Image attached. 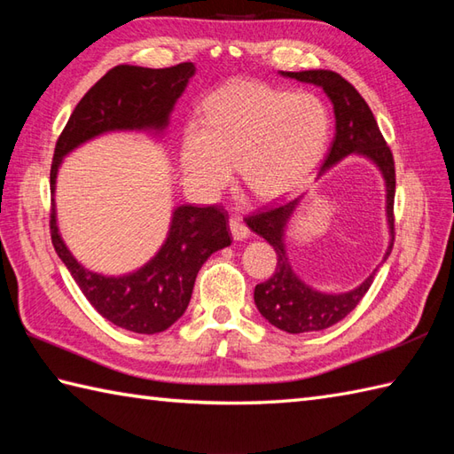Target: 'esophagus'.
Instances as JSON below:
<instances>
[{
    "label": "esophagus",
    "instance_id": "esophagus-1",
    "mask_svg": "<svg viewBox=\"0 0 454 454\" xmlns=\"http://www.w3.org/2000/svg\"><path fill=\"white\" fill-rule=\"evenodd\" d=\"M230 230H232L234 239H246L249 236V228L244 224L242 216L230 218Z\"/></svg>",
    "mask_w": 454,
    "mask_h": 454
}]
</instances>
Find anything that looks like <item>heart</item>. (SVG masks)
I'll list each match as a JSON object with an SVG mask.
<instances>
[{"mask_svg":"<svg viewBox=\"0 0 454 454\" xmlns=\"http://www.w3.org/2000/svg\"><path fill=\"white\" fill-rule=\"evenodd\" d=\"M330 114L312 93H288L262 82H234L205 103V121H191L181 138V166L202 195H216L232 177L263 200L301 189L320 163Z\"/></svg>","mask_w":454,"mask_h":454,"instance_id":"obj_1","label":"heart"}]
</instances>
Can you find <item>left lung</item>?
<instances>
[{
	"label": "left lung",
	"instance_id": "obj_1",
	"mask_svg": "<svg viewBox=\"0 0 454 454\" xmlns=\"http://www.w3.org/2000/svg\"><path fill=\"white\" fill-rule=\"evenodd\" d=\"M285 78L314 83L327 93L333 103L335 113V137L330 152L324 160L322 171L330 169L337 161L349 153H361L372 160L382 171L387 181V216L390 224L392 242L387 259L394 246V192H396V171H394V158L384 140L382 132L376 124L374 114L369 105L361 98L353 85L332 70H304V72H281ZM298 199L286 205H273L271 208L259 210L247 216V226L257 236L265 238L273 246L277 254V267L271 278L255 286V306L269 324L288 333L320 332L337 324L361 302V298L369 291L374 278V271L366 277V281L355 291L343 294H324L304 285L293 271L285 252V226L291 218Z\"/></svg>",
	"mask_w": 454,
	"mask_h": 454
}]
</instances>
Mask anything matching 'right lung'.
I'll return each mask as SVG.
<instances>
[{"label": "right lung", "instance_id": "right-lung-1", "mask_svg": "<svg viewBox=\"0 0 454 454\" xmlns=\"http://www.w3.org/2000/svg\"><path fill=\"white\" fill-rule=\"evenodd\" d=\"M195 74L192 62L171 67L114 66L75 105L56 140L51 192L67 152L109 130H163L173 105ZM51 238L83 296L105 320L134 333H160L187 310L199 269L218 249L232 244L228 212L218 205H183L173 212L166 244L138 271L124 277L91 273L75 262L56 226L51 208Z\"/></svg>", "mask_w": 454, "mask_h": 454}]
</instances>
